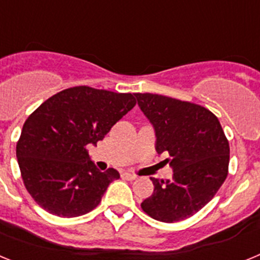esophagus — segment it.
I'll use <instances>...</instances> for the list:
<instances>
[{"mask_svg": "<svg viewBox=\"0 0 260 260\" xmlns=\"http://www.w3.org/2000/svg\"><path fill=\"white\" fill-rule=\"evenodd\" d=\"M121 177H122L123 180H127V181H133L137 178V176L135 174H132V173H127V172H123L122 174H121Z\"/></svg>", "mask_w": 260, "mask_h": 260, "instance_id": "esophagus-1", "label": "esophagus"}]
</instances>
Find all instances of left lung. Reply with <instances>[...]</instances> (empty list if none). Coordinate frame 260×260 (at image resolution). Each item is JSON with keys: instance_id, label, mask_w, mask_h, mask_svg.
Masks as SVG:
<instances>
[{"instance_id": "8db88e82", "label": "left lung", "mask_w": 260, "mask_h": 260, "mask_svg": "<svg viewBox=\"0 0 260 260\" xmlns=\"http://www.w3.org/2000/svg\"><path fill=\"white\" fill-rule=\"evenodd\" d=\"M155 128L156 151L167 153L172 180L151 178L153 192L141 207L162 222L185 220L215 197L228 176L229 143L212 112L177 99L134 93Z\"/></svg>"}]
</instances>
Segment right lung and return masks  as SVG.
<instances>
[{"instance_id": "obj_1", "label": "right lung", "mask_w": 260, "mask_h": 260, "mask_svg": "<svg viewBox=\"0 0 260 260\" xmlns=\"http://www.w3.org/2000/svg\"><path fill=\"white\" fill-rule=\"evenodd\" d=\"M132 93L78 86L45 100L26 119L17 158L27 191L41 208L77 217L98 207L119 173L100 172L87 146H96L135 107Z\"/></svg>"}]
</instances>
